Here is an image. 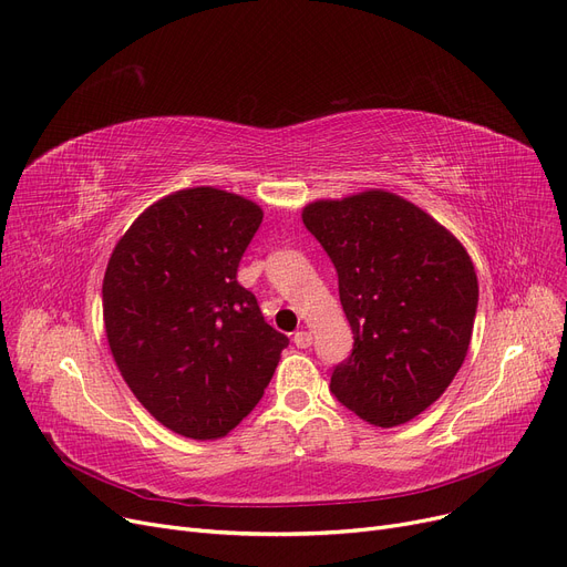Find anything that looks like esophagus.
Segmentation results:
<instances>
[{"instance_id": "34e87169", "label": "esophagus", "mask_w": 567, "mask_h": 567, "mask_svg": "<svg viewBox=\"0 0 567 567\" xmlns=\"http://www.w3.org/2000/svg\"><path fill=\"white\" fill-rule=\"evenodd\" d=\"M293 342H297V348L306 350L312 344V336L308 331H297V333H293Z\"/></svg>"}]
</instances>
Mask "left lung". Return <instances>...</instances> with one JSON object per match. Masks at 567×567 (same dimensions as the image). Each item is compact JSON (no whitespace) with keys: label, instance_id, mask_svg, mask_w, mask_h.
<instances>
[{"label":"left lung","instance_id":"obj_1","mask_svg":"<svg viewBox=\"0 0 567 567\" xmlns=\"http://www.w3.org/2000/svg\"><path fill=\"white\" fill-rule=\"evenodd\" d=\"M303 225L336 268L354 333L331 393L373 426L414 420L467 354L480 297L471 257L431 215L382 189L315 202Z\"/></svg>","mask_w":567,"mask_h":567}]
</instances>
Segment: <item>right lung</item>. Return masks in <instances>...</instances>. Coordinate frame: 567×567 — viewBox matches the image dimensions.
<instances>
[{
	"instance_id": "add662e5",
	"label": "right lung",
	"mask_w": 567,
	"mask_h": 567,
	"mask_svg": "<svg viewBox=\"0 0 567 567\" xmlns=\"http://www.w3.org/2000/svg\"><path fill=\"white\" fill-rule=\"evenodd\" d=\"M261 217L238 194L183 189L147 208L109 259L102 299L113 359L141 405L185 437L238 426L289 344L236 280Z\"/></svg>"
}]
</instances>
